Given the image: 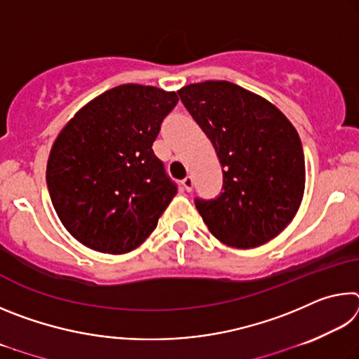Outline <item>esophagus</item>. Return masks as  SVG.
I'll return each mask as SVG.
<instances>
[{
	"label": "esophagus",
	"mask_w": 359,
	"mask_h": 359,
	"mask_svg": "<svg viewBox=\"0 0 359 359\" xmlns=\"http://www.w3.org/2000/svg\"><path fill=\"white\" fill-rule=\"evenodd\" d=\"M182 185H184V188L187 191H191L193 190V179L191 177H185L184 180H182Z\"/></svg>",
	"instance_id": "esophagus-1"
}]
</instances>
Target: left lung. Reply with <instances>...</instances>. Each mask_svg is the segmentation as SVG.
<instances>
[{"label":"left lung","mask_w":359,"mask_h":359,"mask_svg":"<svg viewBox=\"0 0 359 359\" xmlns=\"http://www.w3.org/2000/svg\"><path fill=\"white\" fill-rule=\"evenodd\" d=\"M177 93L223 169L220 196L194 199L209 231L236 248L274 239L294 218L306 187L296 128L272 102L233 82L190 83Z\"/></svg>","instance_id":"obj_1"}]
</instances>
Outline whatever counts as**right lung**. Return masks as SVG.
I'll return each instance as SVG.
<instances>
[{"instance_id": "add662e5", "label": "right lung", "mask_w": 359, "mask_h": 359, "mask_svg": "<svg viewBox=\"0 0 359 359\" xmlns=\"http://www.w3.org/2000/svg\"><path fill=\"white\" fill-rule=\"evenodd\" d=\"M177 93L125 83L87 102L47 161L53 209L72 238L101 253L135 250L177 194L151 144Z\"/></svg>"}]
</instances>
